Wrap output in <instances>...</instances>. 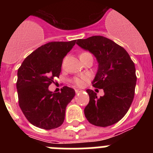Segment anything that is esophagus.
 Returning <instances> with one entry per match:
<instances>
[{"label": "esophagus", "mask_w": 153, "mask_h": 153, "mask_svg": "<svg viewBox=\"0 0 153 153\" xmlns=\"http://www.w3.org/2000/svg\"><path fill=\"white\" fill-rule=\"evenodd\" d=\"M75 91H76V93H80V92H82V90H78V89H76V90H75Z\"/></svg>", "instance_id": "34e87169"}]
</instances>
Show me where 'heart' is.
<instances>
[{
    "label": "heart",
    "mask_w": 153,
    "mask_h": 153,
    "mask_svg": "<svg viewBox=\"0 0 153 153\" xmlns=\"http://www.w3.org/2000/svg\"><path fill=\"white\" fill-rule=\"evenodd\" d=\"M87 79V77H86V76H81V77L79 78H76L75 80L76 83L78 85V86H83V84H84L85 81Z\"/></svg>",
    "instance_id": "obj_1"
}]
</instances>
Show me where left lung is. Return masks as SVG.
I'll return each mask as SVG.
<instances>
[{"mask_svg": "<svg viewBox=\"0 0 153 153\" xmlns=\"http://www.w3.org/2000/svg\"><path fill=\"white\" fill-rule=\"evenodd\" d=\"M76 44L97 59L98 70L92 84L104 92L98 98L95 92L86 90L90 102L84 109L85 117L97 126L117 123L126 114L134 98V63L123 47L102 36L79 39Z\"/></svg>", "mask_w": 153, "mask_h": 153, "instance_id": "left-lung-1", "label": "left lung"}]
</instances>
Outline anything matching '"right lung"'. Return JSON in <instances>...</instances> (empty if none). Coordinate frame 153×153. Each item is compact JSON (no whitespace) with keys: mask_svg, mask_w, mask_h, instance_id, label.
<instances>
[{"mask_svg":"<svg viewBox=\"0 0 153 153\" xmlns=\"http://www.w3.org/2000/svg\"><path fill=\"white\" fill-rule=\"evenodd\" d=\"M76 40L50 42L25 58L17 71L19 106L27 120L36 127L52 129L60 126L66 107L75 96L74 89L63 86L53 93L48 87L59 77L63 58Z\"/></svg>","mask_w":153,"mask_h":153,"instance_id":"add662e5","label":"right lung"}]
</instances>
